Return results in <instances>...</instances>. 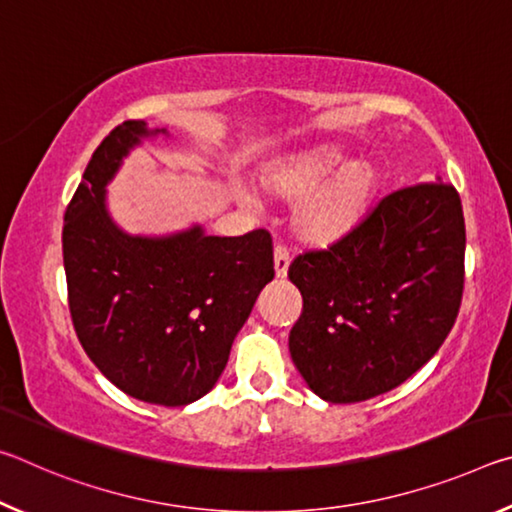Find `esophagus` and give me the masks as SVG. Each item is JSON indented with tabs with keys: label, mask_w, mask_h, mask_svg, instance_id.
Here are the masks:
<instances>
[{
	"label": "esophagus",
	"mask_w": 512,
	"mask_h": 512,
	"mask_svg": "<svg viewBox=\"0 0 512 512\" xmlns=\"http://www.w3.org/2000/svg\"><path fill=\"white\" fill-rule=\"evenodd\" d=\"M273 259H275V275H277V277H287L289 262H291L287 246H275Z\"/></svg>",
	"instance_id": "1"
}]
</instances>
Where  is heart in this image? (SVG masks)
Instances as JSON below:
<instances>
[{
    "label": "heart",
    "instance_id": "b5f03b06",
    "mask_svg": "<svg viewBox=\"0 0 512 512\" xmlns=\"http://www.w3.org/2000/svg\"><path fill=\"white\" fill-rule=\"evenodd\" d=\"M268 194L298 203L293 228L309 244H332L357 228L375 201L379 176L370 162L348 164L341 146L287 155L264 171Z\"/></svg>",
    "mask_w": 512,
    "mask_h": 512
}]
</instances>
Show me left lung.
Listing matches in <instances>:
<instances>
[{
    "label": "left lung",
    "mask_w": 512,
    "mask_h": 512,
    "mask_svg": "<svg viewBox=\"0 0 512 512\" xmlns=\"http://www.w3.org/2000/svg\"><path fill=\"white\" fill-rule=\"evenodd\" d=\"M302 296L289 352L334 404L393 391L452 332L465 282L461 196L447 183L388 194L350 235L289 266Z\"/></svg>",
    "instance_id": "obj_1"
}]
</instances>
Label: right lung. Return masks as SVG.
Instances as JSON below:
<instances>
[{"label":"right lung","mask_w":512,"mask_h":512,"mask_svg":"<svg viewBox=\"0 0 512 512\" xmlns=\"http://www.w3.org/2000/svg\"><path fill=\"white\" fill-rule=\"evenodd\" d=\"M149 131L128 119L99 144L63 225L69 314L103 377L135 400L185 406L210 393L232 341L273 280L266 230L210 237L201 225L167 237L128 235L106 185Z\"/></svg>","instance_id":"add662e5"}]
</instances>
